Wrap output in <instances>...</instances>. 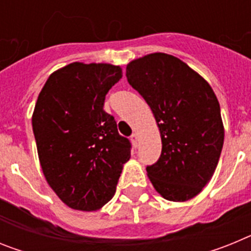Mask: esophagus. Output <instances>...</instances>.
Instances as JSON below:
<instances>
[{
    "label": "esophagus",
    "mask_w": 251,
    "mask_h": 251,
    "mask_svg": "<svg viewBox=\"0 0 251 251\" xmlns=\"http://www.w3.org/2000/svg\"><path fill=\"white\" fill-rule=\"evenodd\" d=\"M130 141H132V145L134 146V147H137V146H138V141H139L138 134H137V133H133L132 137H130Z\"/></svg>",
    "instance_id": "34e87169"
}]
</instances>
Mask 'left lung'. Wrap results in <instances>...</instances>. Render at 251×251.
<instances>
[{
  "label": "left lung",
  "instance_id": "obj_1",
  "mask_svg": "<svg viewBox=\"0 0 251 251\" xmlns=\"http://www.w3.org/2000/svg\"><path fill=\"white\" fill-rule=\"evenodd\" d=\"M126 75L161 133V157L147 167L148 178L166 200H191L210 182L223 150L225 132L214 90L182 60L165 52L133 60Z\"/></svg>",
  "mask_w": 251,
  "mask_h": 251
}]
</instances>
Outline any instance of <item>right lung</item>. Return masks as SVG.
Returning <instances> with one entry per match:
<instances>
[{
  "label": "right lung",
  "mask_w": 251,
  "mask_h": 251,
  "mask_svg": "<svg viewBox=\"0 0 251 251\" xmlns=\"http://www.w3.org/2000/svg\"><path fill=\"white\" fill-rule=\"evenodd\" d=\"M122 77L112 64L72 63L49 76L32 113V130L46 182L66 206L97 211L110 201L130 143L103 109Z\"/></svg>",
  "instance_id": "add662e5"
}]
</instances>
